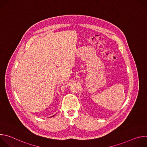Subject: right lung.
<instances>
[{
	"label": "right lung",
	"mask_w": 147,
	"mask_h": 147,
	"mask_svg": "<svg viewBox=\"0 0 147 147\" xmlns=\"http://www.w3.org/2000/svg\"><path fill=\"white\" fill-rule=\"evenodd\" d=\"M53 116H54V115H53V116H52V117H53Z\"/></svg>",
	"instance_id": "add662e5"
}]
</instances>
